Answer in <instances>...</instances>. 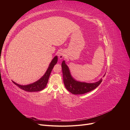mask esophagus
<instances>
[{"label": "esophagus", "instance_id": "esophagus-1", "mask_svg": "<svg viewBox=\"0 0 130 130\" xmlns=\"http://www.w3.org/2000/svg\"><path fill=\"white\" fill-rule=\"evenodd\" d=\"M57 55L60 59H62L63 57L64 56V53L63 51H60L57 53Z\"/></svg>", "mask_w": 130, "mask_h": 130}]
</instances>
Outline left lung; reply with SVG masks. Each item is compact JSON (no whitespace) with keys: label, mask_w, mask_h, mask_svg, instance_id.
<instances>
[{"label":"left lung","mask_w":130,"mask_h":130,"mask_svg":"<svg viewBox=\"0 0 130 130\" xmlns=\"http://www.w3.org/2000/svg\"><path fill=\"white\" fill-rule=\"evenodd\" d=\"M63 78L65 87L69 92L73 94H83L95 89L103 81L102 78L94 83H87L76 81L72 76L68 67L65 61L62 63ZM105 74L103 76L104 77Z\"/></svg>","instance_id":"1"}]
</instances>
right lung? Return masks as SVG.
<instances>
[{
    "instance_id": "obj_1",
    "label": "right lung",
    "mask_w": 130,
    "mask_h": 130,
    "mask_svg": "<svg viewBox=\"0 0 130 130\" xmlns=\"http://www.w3.org/2000/svg\"><path fill=\"white\" fill-rule=\"evenodd\" d=\"M57 60H58L57 56H55L52 60V62H50V63L49 66V67L48 69L46 70V71L44 75H43L40 80H38V81L34 82V83L31 84L27 85H21L15 83V82L14 81H12L13 83H14V84L17 86L19 88H20L21 89L25 90V91H27V92H32L41 91V90L45 88L46 86L47 83H48V82L50 73L52 72L54 66L57 63Z\"/></svg>"
}]
</instances>
